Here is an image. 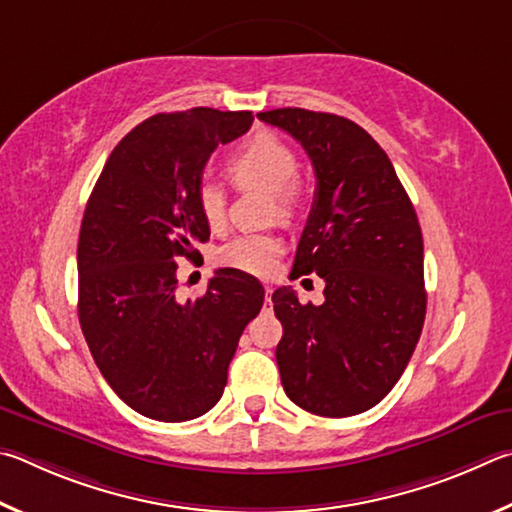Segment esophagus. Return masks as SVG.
Returning <instances> with one entry per match:
<instances>
[{
  "instance_id": "obj_1",
  "label": "esophagus",
  "mask_w": 512,
  "mask_h": 512,
  "mask_svg": "<svg viewBox=\"0 0 512 512\" xmlns=\"http://www.w3.org/2000/svg\"><path fill=\"white\" fill-rule=\"evenodd\" d=\"M272 288H270V285H267V288H265V303H267V306H272Z\"/></svg>"
}]
</instances>
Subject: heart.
I'll return each mask as SVG.
<instances>
[{"label":"heart","instance_id":"obj_1","mask_svg":"<svg viewBox=\"0 0 512 512\" xmlns=\"http://www.w3.org/2000/svg\"><path fill=\"white\" fill-rule=\"evenodd\" d=\"M233 182L242 188H263L274 197V215L290 218L301 202L297 182L299 155L288 141L276 134H258L245 143L227 164ZM197 209L211 231H222L227 224V195L218 182H204L197 188ZM281 240L272 233H245L220 249V263L231 270L265 276L272 272Z\"/></svg>","mask_w":512,"mask_h":512}]
</instances>
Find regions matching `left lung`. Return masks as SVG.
Masks as SVG:
<instances>
[{"mask_svg": "<svg viewBox=\"0 0 512 512\" xmlns=\"http://www.w3.org/2000/svg\"><path fill=\"white\" fill-rule=\"evenodd\" d=\"M258 119L297 139L317 188L292 272L321 276V306L292 288L272 294L283 324L276 364L288 398L310 414L346 418L387 396L425 324L423 233L378 141L344 116L301 107Z\"/></svg>", "mask_w": 512, "mask_h": 512, "instance_id": "obj_1", "label": "left lung"}]
</instances>
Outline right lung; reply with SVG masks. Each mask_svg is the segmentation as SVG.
I'll return each instance as SVG.
<instances>
[{
  "label": "right lung",
  "mask_w": 512,
  "mask_h": 512,
  "mask_svg": "<svg viewBox=\"0 0 512 512\" xmlns=\"http://www.w3.org/2000/svg\"><path fill=\"white\" fill-rule=\"evenodd\" d=\"M251 112L193 107L155 114L105 161L80 224L78 319L98 371L141 416L182 423L227 387L242 330L265 290L240 270L215 272L177 299V258H195L209 227L197 188L211 152L251 128Z\"/></svg>",
  "instance_id": "add662e5"
}]
</instances>
